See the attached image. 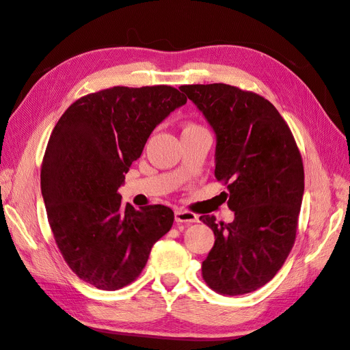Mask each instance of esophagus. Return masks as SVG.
Masks as SVG:
<instances>
[{"mask_svg":"<svg viewBox=\"0 0 350 350\" xmlns=\"http://www.w3.org/2000/svg\"><path fill=\"white\" fill-rule=\"evenodd\" d=\"M175 220L178 221V224H194V221L198 220V217H197V215L191 213V211L179 208L175 211Z\"/></svg>","mask_w":350,"mask_h":350,"instance_id":"esophagus-1","label":"esophagus"}]
</instances>
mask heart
I'll list each match as a JSON object with an SVG mask.
<instances>
[{"label": "heart", "mask_w": 350, "mask_h": 350, "mask_svg": "<svg viewBox=\"0 0 350 350\" xmlns=\"http://www.w3.org/2000/svg\"><path fill=\"white\" fill-rule=\"evenodd\" d=\"M194 126H197V125H193V124H189V125H187L185 129H194Z\"/></svg>", "instance_id": "obj_1"}]
</instances>
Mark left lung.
<instances>
[{
    "instance_id": "8db88e82",
    "label": "left lung",
    "mask_w": 350,
    "mask_h": 350,
    "mask_svg": "<svg viewBox=\"0 0 350 350\" xmlns=\"http://www.w3.org/2000/svg\"><path fill=\"white\" fill-rule=\"evenodd\" d=\"M183 93L216 134L215 175L228 184L232 224L200 220L215 245L203 261L206 283L237 296L270 282L296 238L304 196V165L288 124L260 94L225 83L188 84Z\"/></svg>"
}]
</instances>
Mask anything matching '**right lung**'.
<instances>
[{"mask_svg":"<svg viewBox=\"0 0 350 350\" xmlns=\"http://www.w3.org/2000/svg\"><path fill=\"white\" fill-rule=\"evenodd\" d=\"M185 103L171 86H116L74 102L52 130L40 171L48 221L68 267L94 288L135 280L172 228L171 208H134L118 188L152 131Z\"/></svg>","mask_w":350,"mask_h":350,"instance_id":"add662e5","label":"right lung"}]
</instances>
